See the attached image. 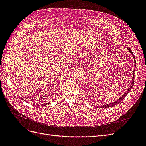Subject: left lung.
Listing matches in <instances>:
<instances>
[{
    "label": "left lung",
    "mask_w": 146,
    "mask_h": 146,
    "mask_svg": "<svg viewBox=\"0 0 146 146\" xmlns=\"http://www.w3.org/2000/svg\"><path fill=\"white\" fill-rule=\"evenodd\" d=\"M128 50L129 51V52L130 53V54L133 55V58H134V61H135V63L136 64V61H135V56H134V55H133V52H132V51H131V50L130 49V48H128ZM136 67V64H135V68ZM133 79H132V83L131 84V85H130V88H129V90H128L126 92H125L124 94H123L122 96V97H121V98H119V99H117V100H116L115 102H112V103H111V104H107V105H103V106H94V107H98V108H108V107H113V106H114V105H117V104H119V103L121 102L124 99L125 97L127 96V95L128 94V93H129V91H130V90L131 89V88H132V86H133V83H134V74L133 75Z\"/></svg>",
    "instance_id": "obj_1"
}]
</instances>
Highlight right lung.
Returning a JSON list of instances; mask_svg holds the SVG:
<instances>
[{
    "mask_svg": "<svg viewBox=\"0 0 146 146\" xmlns=\"http://www.w3.org/2000/svg\"><path fill=\"white\" fill-rule=\"evenodd\" d=\"M47 105V104H43V105Z\"/></svg>",
    "mask_w": 146,
    "mask_h": 146,
    "instance_id": "right-lung-1",
    "label": "right lung"
}]
</instances>
